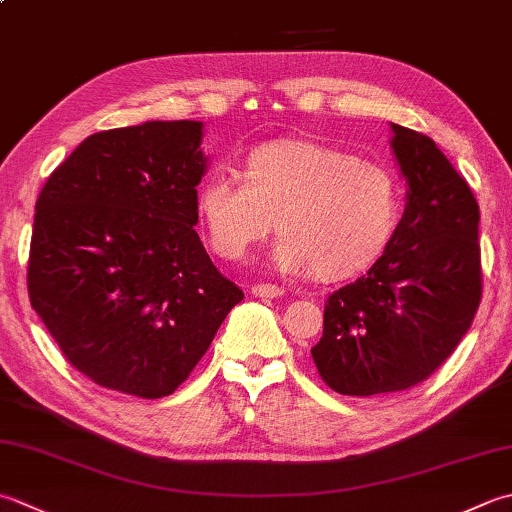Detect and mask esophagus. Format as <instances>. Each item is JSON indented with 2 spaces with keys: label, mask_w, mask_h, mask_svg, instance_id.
Instances as JSON below:
<instances>
[{
  "label": "esophagus",
  "mask_w": 512,
  "mask_h": 512,
  "mask_svg": "<svg viewBox=\"0 0 512 512\" xmlns=\"http://www.w3.org/2000/svg\"><path fill=\"white\" fill-rule=\"evenodd\" d=\"M250 295L273 299V297H282L284 288L277 286V284H255V286H250Z\"/></svg>",
  "instance_id": "1"
}]
</instances>
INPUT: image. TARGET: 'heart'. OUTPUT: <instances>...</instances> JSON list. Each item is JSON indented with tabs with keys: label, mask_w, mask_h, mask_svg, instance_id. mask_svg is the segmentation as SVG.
I'll list each match as a JSON object with an SVG mask.
<instances>
[{
	"label": "heart",
	"mask_w": 512,
	"mask_h": 512,
	"mask_svg": "<svg viewBox=\"0 0 512 512\" xmlns=\"http://www.w3.org/2000/svg\"><path fill=\"white\" fill-rule=\"evenodd\" d=\"M197 213L219 257L242 259L277 228L279 266L339 282L386 253L402 215V186L375 159L308 139H275L250 150L244 182L210 173L197 190Z\"/></svg>",
	"instance_id": "heart-1"
}]
</instances>
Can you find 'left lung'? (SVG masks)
Here are the masks:
<instances>
[{"instance_id": "1", "label": "left lung", "mask_w": 512, "mask_h": 512, "mask_svg": "<svg viewBox=\"0 0 512 512\" xmlns=\"http://www.w3.org/2000/svg\"><path fill=\"white\" fill-rule=\"evenodd\" d=\"M408 182L406 213L386 253L330 293L310 348L339 395H386L422 384L468 333L482 302L479 206L433 139L393 124Z\"/></svg>"}]
</instances>
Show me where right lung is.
<instances>
[{
    "label": "right lung",
    "instance_id": "add662e5",
    "mask_svg": "<svg viewBox=\"0 0 512 512\" xmlns=\"http://www.w3.org/2000/svg\"><path fill=\"white\" fill-rule=\"evenodd\" d=\"M202 122H146L84 139L44 184L28 255L30 306L70 366L159 399L204 357L242 288L195 233Z\"/></svg>",
    "mask_w": 512,
    "mask_h": 512
}]
</instances>
